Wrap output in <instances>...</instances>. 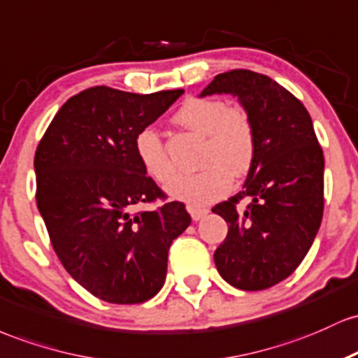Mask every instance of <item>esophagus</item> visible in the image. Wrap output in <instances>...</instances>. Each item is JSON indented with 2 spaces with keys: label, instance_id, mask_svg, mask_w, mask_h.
Returning <instances> with one entry per match:
<instances>
[{
  "label": "esophagus",
  "instance_id": "esophagus-1",
  "mask_svg": "<svg viewBox=\"0 0 358 358\" xmlns=\"http://www.w3.org/2000/svg\"><path fill=\"white\" fill-rule=\"evenodd\" d=\"M187 211L191 213V218L194 220V222H199L201 218H204V216L210 213L208 208H198V206H189V208H187Z\"/></svg>",
  "mask_w": 358,
  "mask_h": 358
}]
</instances>
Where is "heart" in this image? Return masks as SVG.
Masks as SVG:
<instances>
[{
  "mask_svg": "<svg viewBox=\"0 0 358 358\" xmlns=\"http://www.w3.org/2000/svg\"><path fill=\"white\" fill-rule=\"evenodd\" d=\"M174 120L192 134L204 136L199 155L203 169L176 179L169 194L191 206L222 198L230 187V176H243L255 159L257 131L250 113L242 106H230L222 98L192 96L180 104ZM134 150L152 179L159 184L174 179L176 166L154 128H142L135 135Z\"/></svg>",
  "mask_w": 358,
  "mask_h": 358,
  "instance_id": "b5f03b06",
  "label": "heart"
}]
</instances>
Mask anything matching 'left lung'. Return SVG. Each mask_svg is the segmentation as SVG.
Instances as JSON below:
<instances>
[{
  "mask_svg": "<svg viewBox=\"0 0 358 358\" xmlns=\"http://www.w3.org/2000/svg\"><path fill=\"white\" fill-rule=\"evenodd\" d=\"M231 94L257 131L255 159L243 189L216 204L228 223L216 248L220 275L242 291H262L298 268L323 218L324 159L304 104L268 76L235 69L216 76L201 96ZM251 203L245 210L239 201Z\"/></svg>",
  "mask_w": 358,
  "mask_h": 358,
  "instance_id": "obj_1",
  "label": "left lung"
}]
</instances>
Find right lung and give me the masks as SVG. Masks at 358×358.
Instances as JSON below:
<instances>
[{
    "label": "right lung",
    "instance_id": "obj_1",
    "mask_svg": "<svg viewBox=\"0 0 358 358\" xmlns=\"http://www.w3.org/2000/svg\"><path fill=\"white\" fill-rule=\"evenodd\" d=\"M182 92L84 90L62 104L35 152V198L52 247L72 279L106 303L154 298L166 282L169 247L191 223L134 150L135 135ZM157 199V210L133 213Z\"/></svg>",
    "mask_w": 358,
    "mask_h": 358
}]
</instances>
